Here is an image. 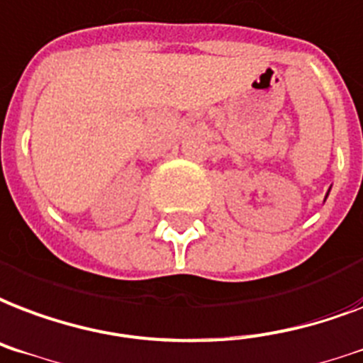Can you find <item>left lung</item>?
<instances>
[{"label":"left lung","instance_id":"8db88e82","mask_svg":"<svg viewBox=\"0 0 363 363\" xmlns=\"http://www.w3.org/2000/svg\"><path fill=\"white\" fill-rule=\"evenodd\" d=\"M325 198H328V196H325Z\"/></svg>","mask_w":363,"mask_h":363}]
</instances>
